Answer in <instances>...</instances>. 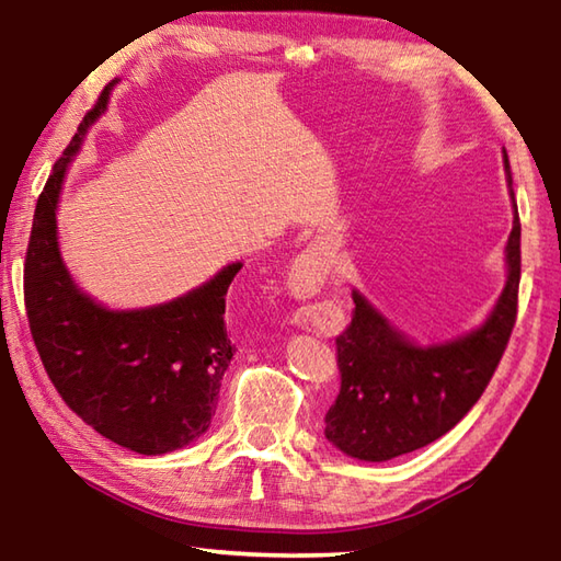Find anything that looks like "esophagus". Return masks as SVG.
Here are the masks:
<instances>
[{"label": "esophagus", "mask_w": 561, "mask_h": 561, "mask_svg": "<svg viewBox=\"0 0 561 561\" xmlns=\"http://www.w3.org/2000/svg\"><path fill=\"white\" fill-rule=\"evenodd\" d=\"M311 274H314V257H311V254H301V257L294 260L291 272H289L291 289L307 291L309 289V282L314 279V277H311Z\"/></svg>", "instance_id": "1"}]
</instances>
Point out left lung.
Instances as JSON below:
<instances>
[{"mask_svg": "<svg viewBox=\"0 0 561 561\" xmlns=\"http://www.w3.org/2000/svg\"><path fill=\"white\" fill-rule=\"evenodd\" d=\"M505 175L512 197L507 282L480 327L417 344L354 289V319L336 339L341 391L324 417L327 440L348 458L383 462L438 440L495 374L515 327L519 289V215L507 153Z\"/></svg>", "mask_w": 561, "mask_h": 561, "instance_id": "1", "label": "left lung"}]
</instances>
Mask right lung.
Listing matches in <instances>:
<instances>
[{
	"label": "right lung",
	"instance_id": "add662e5",
	"mask_svg": "<svg viewBox=\"0 0 561 561\" xmlns=\"http://www.w3.org/2000/svg\"><path fill=\"white\" fill-rule=\"evenodd\" d=\"M116 83L81 121L36 203L24 301L36 351L66 405L121 448L163 455L210 428L234 354L225 297L242 262L227 264L183 297L138 309L103 307L73 282L61 257L56 210L69 165L106 113Z\"/></svg>",
	"mask_w": 561,
	"mask_h": 561
}]
</instances>
